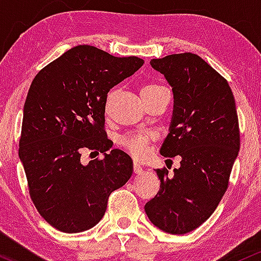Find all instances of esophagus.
Masks as SVG:
<instances>
[{"mask_svg":"<svg viewBox=\"0 0 261 261\" xmlns=\"http://www.w3.org/2000/svg\"><path fill=\"white\" fill-rule=\"evenodd\" d=\"M133 170H134V172H136V174H138V175H140L143 172L142 166H140L138 163H134L133 164Z\"/></svg>","mask_w":261,"mask_h":261,"instance_id":"34e87169","label":"esophagus"}]
</instances>
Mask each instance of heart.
<instances>
[{
    "label": "heart",
    "instance_id": "obj_1",
    "mask_svg": "<svg viewBox=\"0 0 261 261\" xmlns=\"http://www.w3.org/2000/svg\"><path fill=\"white\" fill-rule=\"evenodd\" d=\"M162 85L153 84V85H146V86L143 87L142 95H145V93L155 91L158 89H162ZM151 136L146 133H140V134H134V136L127 137V138L123 139L122 144L124 146L125 150L129 153L132 156H134L136 159H142V158L145 156L146 154V146H148L149 142H150Z\"/></svg>",
    "mask_w": 261,
    "mask_h": 261
}]
</instances>
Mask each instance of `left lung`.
<instances>
[{
  "instance_id": "8db88e82",
  "label": "left lung",
  "mask_w": 261,
  "mask_h": 261,
  "mask_svg": "<svg viewBox=\"0 0 261 261\" xmlns=\"http://www.w3.org/2000/svg\"><path fill=\"white\" fill-rule=\"evenodd\" d=\"M174 93L169 134L160 154L181 158L169 175L156 169L160 190L144 210L155 227L186 234L207 221L227 191L241 138L236 101L227 80L192 53L151 59Z\"/></svg>"
}]
</instances>
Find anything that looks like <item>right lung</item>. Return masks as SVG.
<instances>
[{
  "instance_id": "obj_1",
  "label": "right lung",
  "mask_w": 261,
  "mask_h": 261,
  "mask_svg": "<svg viewBox=\"0 0 261 261\" xmlns=\"http://www.w3.org/2000/svg\"><path fill=\"white\" fill-rule=\"evenodd\" d=\"M143 64L137 57L117 58L77 45L32 81L18 154L34 206L60 232H84L97 224L111 192L132 176L129 155L111 150L105 110L110 90ZM84 151H99L104 159L85 166L80 160Z\"/></svg>"
}]
</instances>
